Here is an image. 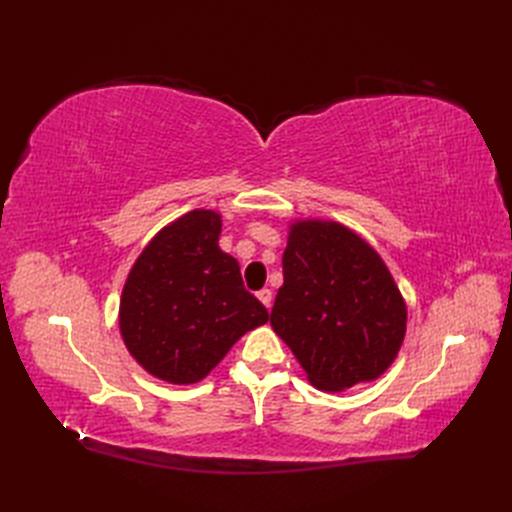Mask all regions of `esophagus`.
<instances>
[{
  "label": "esophagus",
  "mask_w": 512,
  "mask_h": 512,
  "mask_svg": "<svg viewBox=\"0 0 512 512\" xmlns=\"http://www.w3.org/2000/svg\"><path fill=\"white\" fill-rule=\"evenodd\" d=\"M258 299L262 301V305H265V307H271L273 292L269 288H262V290H258Z\"/></svg>",
  "instance_id": "1"
}]
</instances>
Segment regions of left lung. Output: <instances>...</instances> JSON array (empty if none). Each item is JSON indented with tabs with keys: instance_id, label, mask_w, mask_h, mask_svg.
<instances>
[{
	"instance_id": "1",
	"label": "left lung",
	"mask_w": 512,
	"mask_h": 512,
	"mask_svg": "<svg viewBox=\"0 0 512 512\" xmlns=\"http://www.w3.org/2000/svg\"><path fill=\"white\" fill-rule=\"evenodd\" d=\"M271 327L322 391L384 374L406 335V303L378 252L337 222L290 226Z\"/></svg>"
}]
</instances>
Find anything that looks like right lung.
<instances>
[{
    "instance_id": "right-lung-1",
    "label": "right lung",
    "mask_w": 512,
    "mask_h": 512,
    "mask_svg": "<svg viewBox=\"0 0 512 512\" xmlns=\"http://www.w3.org/2000/svg\"><path fill=\"white\" fill-rule=\"evenodd\" d=\"M222 220L196 209L162 228L134 262L119 303V329L151 376L194 384L237 339L269 320L218 245Z\"/></svg>"
}]
</instances>
